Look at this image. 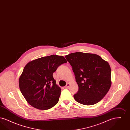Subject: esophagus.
Masks as SVG:
<instances>
[{
    "instance_id": "34e87169",
    "label": "esophagus",
    "mask_w": 130,
    "mask_h": 130,
    "mask_svg": "<svg viewBox=\"0 0 130 130\" xmlns=\"http://www.w3.org/2000/svg\"><path fill=\"white\" fill-rule=\"evenodd\" d=\"M70 84L69 83H67V84H66V85L65 87V88H66V89H68V88H69V87H70Z\"/></svg>"
}]
</instances>
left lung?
I'll return each mask as SVG.
<instances>
[{
  "instance_id": "left-lung-1",
  "label": "left lung",
  "mask_w": 130,
  "mask_h": 130,
  "mask_svg": "<svg viewBox=\"0 0 130 130\" xmlns=\"http://www.w3.org/2000/svg\"><path fill=\"white\" fill-rule=\"evenodd\" d=\"M74 73L78 86L74 95L77 102L85 105L98 103L111 86V69L108 62L93 54L76 52L65 56Z\"/></svg>"
}]
</instances>
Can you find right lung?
I'll return each instance as SVG.
<instances>
[{"mask_svg": "<svg viewBox=\"0 0 130 130\" xmlns=\"http://www.w3.org/2000/svg\"><path fill=\"white\" fill-rule=\"evenodd\" d=\"M67 62L63 56L51 55L32 60L25 66L19 79V86L29 104L46 110L57 103L61 90L53 74L60 65Z\"/></svg>", "mask_w": 130, "mask_h": 130, "instance_id": "right-lung-1", "label": "right lung"}]
</instances>
